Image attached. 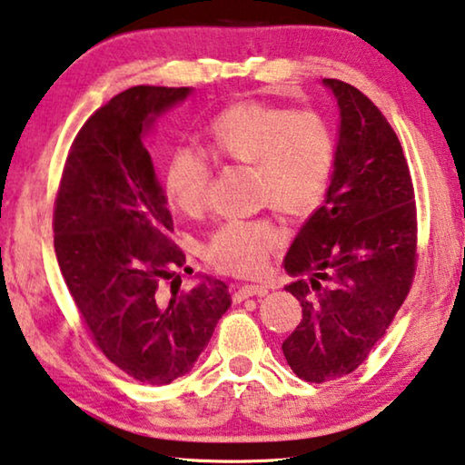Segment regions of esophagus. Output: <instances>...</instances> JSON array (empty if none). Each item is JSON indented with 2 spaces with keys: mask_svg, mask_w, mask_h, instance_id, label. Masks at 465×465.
I'll list each match as a JSON object with an SVG mask.
<instances>
[{
  "mask_svg": "<svg viewBox=\"0 0 465 465\" xmlns=\"http://www.w3.org/2000/svg\"><path fill=\"white\" fill-rule=\"evenodd\" d=\"M269 292L267 285H240L238 290L233 292V302H242L252 296H264Z\"/></svg>",
  "mask_w": 465,
  "mask_h": 465,
  "instance_id": "esophagus-1",
  "label": "esophagus"
}]
</instances>
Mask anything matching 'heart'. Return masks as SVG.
Returning a JSON list of instances; mask_svg holds the SVG:
<instances>
[{
	"instance_id": "b5f03b06",
	"label": "heart",
	"mask_w": 465,
	"mask_h": 465,
	"mask_svg": "<svg viewBox=\"0 0 465 465\" xmlns=\"http://www.w3.org/2000/svg\"><path fill=\"white\" fill-rule=\"evenodd\" d=\"M204 144L221 163L252 169L256 206H271L292 221L312 217L325 203L335 172V134L314 109H287L261 99L225 105L204 128ZM211 167L180 149L167 161L165 193L175 209L203 215L209 201ZM282 244L272 217L230 221L211 235L204 259L230 275H256Z\"/></svg>"
}]
</instances>
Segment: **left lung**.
<instances>
[{
  "label": "left lung",
  "mask_w": 465,
  "mask_h": 465,
  "mask_svg": "<svg viewBox=\"0 0 465 465\" xmlns=\"http://www.w3.org/2000/svg\"><path fill=\"white\" fill-rule=\"evenodd\" d=\"M341 124L325 204L306 221L283 267L302 306L282 350L300 379L356 371L408 298L418 261L414 183L400 138L356 86L322 80Z\"/></svg>",
  "instance_id": "8db88e82"
}]
</instances>
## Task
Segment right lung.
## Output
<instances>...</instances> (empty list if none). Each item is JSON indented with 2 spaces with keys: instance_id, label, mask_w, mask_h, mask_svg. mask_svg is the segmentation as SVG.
Listing matches in <instances>:
<instances>
[{
  "instance_id": "1",
  "label": "right lung",
  "mask_w": 465,
  "mask_h": 465,
  "mask_svg": "<svg viewBox=\"0 0 465 465\" xmlns=\"http://www.w3.org/2000/svg\"><path fill=\"white\" fill-rule=\"evenodd\" d=\"M193 88L140 84L78 130L54 204V246L70 296L97 348L128 377L167 385L193 371L230 290L204 277L180 292L186 254L143 136Z\"/></svg>"
}]
</instances>
